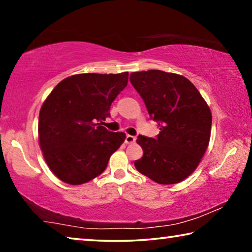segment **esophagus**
<instances>
[{
	"label": "esophagus",
	"instance_id": "esophagus-1",
	"mask_svg": "<svg viewBox=\"0 0 252 252\" xmlns=\"http://www.w3.org/2000/svg\"><path fill=\"white\" fill-rule=\"evenodd\" d=\"M135 136L134 135H129L127 134L126 136V143H133L134 141H135Z\"/></svg>",
	"mask_w": 252,
	"mask_h": 252
}]
</instances>
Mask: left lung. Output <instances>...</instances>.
<instances>
[{"label": "left lung", "mask_w": 252, "mask_h": 252, "mask_svg": "<svg viewBox=\"0 0 252 252\" xmlns=\"http://www.w3.org/2000/svg\"><path fill=\"white\" fill-rule=\"evenodd\" d=\"M130 82L158 123L157 138L139 135L143 157L140 173L160 185L185 180L198 167L211 131V111L197 88L185 76L160 70L133 72Z\"/></svg>", "instance_id": "left-lung-1"}]
</instances>
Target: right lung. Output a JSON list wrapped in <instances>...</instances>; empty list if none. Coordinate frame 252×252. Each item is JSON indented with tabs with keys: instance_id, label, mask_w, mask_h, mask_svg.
<instances>
[{
	"instance_id": "add662e5",
	"label": "right lung",
	"mask_w": 252,
	"mask_h": 252,
	"mask_svg": "<svg viewBox=\"0 0 252 252\" xmlns=\"http://www.w3.org/2000/svg\"><path fill=\"white\" fill-rule=\"evenodd\" d=\"M127 76V72L75 74L62 80L46 97L39 117L40 147L60 180L76 186L94 179L126 140V133L102 125Z\"/></svg>"
}]
</instances>
